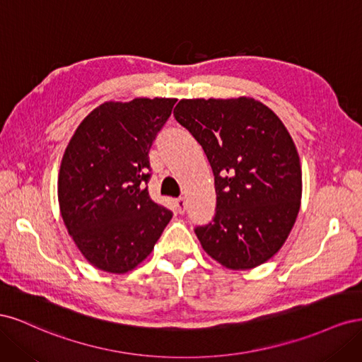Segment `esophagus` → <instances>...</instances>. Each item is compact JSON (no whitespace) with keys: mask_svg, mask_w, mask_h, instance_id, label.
I'll return each mask as SVG.
<instances>
[{"mask_svg":"<svg viewBox=\"0 0 362 362\" xmlns=\"http://www.w3.org/2000/svg\"><path fill=\"white\" fill-rule=\"evenodd\" d=\"M175 205H177V211L181 214L185 211V206H187V204H185V201L182 198H178L177 201H175Z\"/></svg>","mask_w":362,"mask_h":362,"instance_id":"1","label":"esophagus"}]
</instances>
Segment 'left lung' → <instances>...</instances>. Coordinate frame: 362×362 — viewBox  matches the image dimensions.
<instances>
[{"label": "left lung", "instance_id": "obj_1", "mask_svg": "<svg viewBox=\"0 0 362 362\" xmlns=\"http://www.w3.org/2000/svg\"><path fill=\"white\" fill-rule=\"evenodd\" d=\"M173 116L214 173L216 216L194 229L202 249L229 270L261 266L286 243L300 210V158L288 129L249 96L181 100Z\"/></svg>", "mask_w": 362, "mask_h": 362}]
</instances>
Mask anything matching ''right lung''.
I'll list each match as a JSON object with an SVG mask.
<instances>
[{
    "mask_svg": "<svg viewBox=\"0 0 362 362\" xmlns=\"http://www.w3.org/2000/svg\"><path fill=\"white\" fill-rule=\"evenodd\" d=\"M175 98L107 101L75 129L60 164L63 223L89 264L124 275L149 255L172 213L151 201L148 152Z\"/></svg>",
    "mask_w": 362,
    "mask_h": 362,
    "instance_id": "right-lung-1",
    "label": "right lung"
}]
</instances>
